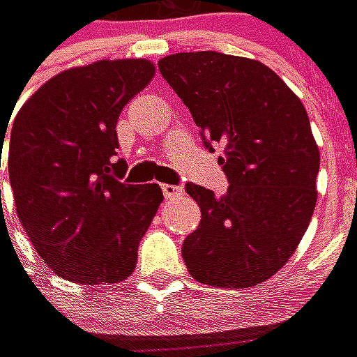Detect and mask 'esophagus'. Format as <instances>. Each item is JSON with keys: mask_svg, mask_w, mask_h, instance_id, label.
Here are the masks:
<instances>
[{"mask_svg": "<svg viewBox=\"0 0 357 357\" xmlns=\"http://www.w3.org/2000/svg\"><path fill=\"white\" fill-rule=\"evenodd\" d=\"M160 191H162V195H165V199H174V197H178V195H181V187L179 185H168V183H162L160 185Z\"/></svg>", "mask_w": 357, "mask_h": 357, "instance_id": "34e87169", "label": "esophagus"}]
</instances>
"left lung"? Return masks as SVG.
<instances>
[{"instance_id":"obj_1","label":"left lung","mask_w":357,"mask_h":357,"mask_svg":"<svg viewBox=\"0 0 357 357\" xmlns=\"http://www.w3.org/2000/svg\"><path fill=\"white\" fill-rule=\"evenodd\" d=\"M158 71L189 107L206 149L223 147V197L185 191L202 212L181 245L200 284L252 287L297 250L316 206L319 151L305 105L271 68L215 51L178 52Z\"/></svg>"}]
</instances>
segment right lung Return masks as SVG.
<instances>
[{
    "label": "right lung",
    "mask_w": 357,
    "mask_h": 357,
    "mask_svg": "<svg viewBox=\"0 0 357 357\" xmlns=\"http://www.w3.org/2000/svg\"><path fill=\"white\" fill-rule=\"evenodd\" d=\"M149 60H100L49 79L10 128L9 179L24 231L56 276L117 284L162 202L157 183H123L119 113L149 83ZM9 126V123H7ZM5 132L0 128V157ZM1 166V165H0Z\"/></svg>",
    "instance_id": "add662e5"
}]
</instances>
